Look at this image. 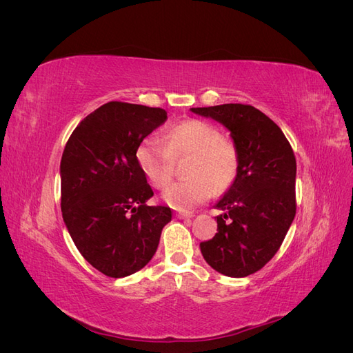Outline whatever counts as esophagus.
<instances>
[{"mask_svg": "<svg viewBox=\"0 0 353 353\" xmlns=\"http://www.w3.org/2000/svg\"><path fill=\"white\" fill-rule=\"evenodd\" d=\"M176 218H178V219H188V218H193V215H191V213H183V212H179V213H176Z\"/></svg>", "mask_w": 353, "mask_h": 353, "instance_id": "34e87169", "label": "esophagus"}]
</instances>
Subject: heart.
<instances>
[{
  "label": "heart",
  "instance_id": "b5f03b06",
  "mask_svg": "<svg viewBox=\"0 0 353 353\" xmlns=\"http://www.w3.org/2000/svg\"><path fill=\"white\" fill-rule=\"evenodd\" d=\"M188 157L184 179L169 187L163 200L172 209L188 212L216 191H225L236 181L240 154L236 144L222 138L215 125L200 119L184 121L168 130L163 141L150 137L137 150L144 176L154 188H166L174 178L175 161Z\"/></svg>",
  "mask_w": 353,
  "mask_h": 353
}]
</instances>
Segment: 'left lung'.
Here are the masks:
<instances>
[{
	"label": "left lung",
	"instance_id": "1",
	"mask_svg": "<svg viewBox=\"0 0 353 353\" xmlns=\"http://www.w3.org/2000/svg\"><path fill=\"white\" fill-rule=\"evenodd\" d=\"M231 132L239 175L216 208L218 232L200 243L213 270L234 279L254 274L279 252L296 215V157L280 126L249 104L193 108Z\"/></svg>",
	"mask_w": 353,
	"mask_h": 353
}]
</instances>
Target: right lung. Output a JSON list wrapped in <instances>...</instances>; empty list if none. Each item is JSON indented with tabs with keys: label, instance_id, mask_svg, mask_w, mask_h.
Returning a JSON list of instances; mask_svg holds the SVG:
<instances>
[{
	"label": "right lung",
	"instance_id": "right-lung-1",
	"mask_svg": "<svg viewBox=\"0 0 353 353\" xmlns=\"http://www.w3.org/2000/svg\"><path fill=\"white\" fill-rule=\"evenodd\" d=\"M159 108L110 101L74 128L61 156V213L85 261L112 279L150 262L172 219L165 206H148L152 187L138 165L144 138L165 123Z\"/></svg>",
	"mask_w": 353,
	"mask_h": 353
}]
</instances>
